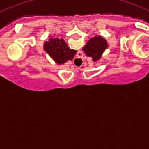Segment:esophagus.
Wrapping results in <instances>:
<instances>
[{"label":"esophagus","instance_id":"34e87169","mask_svg":"<svg viewBox=\"0 0 149 149\" xmlns=\"http://www.w3.org/2000/svg\"><path fill=\"white\" fill-rule=\"evenodd\" d=\"M79 53H81V55H80V56H77V57L76 58L75 60V62L77 63V64H82L83 63H84V60H83V56H84V54H83L82 52H79Z\"/></svg>","mask_w":149,"mask_h":149}]
</instances>
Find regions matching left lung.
I'll use <instances>...</instances> for the list:
<instances>
[{"label":"left lung","mask_w":149,"mask_h":149,"mask_svg":"<svg viewBox=\"0 0 149 149\" xmlns=\"http://www.w3.org/2000/svg\"><path fill=\"white\" fill-rule=\"evenodd\" d=\"M107 42L101 36H95L92 38L85 45L83 51L87 56L93 58V61H97L101 58V54L107 48Z\"/></svg>","instance_id":"8db88e82"}]
</instances>
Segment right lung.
Masks as SVG:
<instances>
[{
  "label": "right lung",
  "instance_id": "right-lung-1",
  "mask_svg": "<svg viewBox=\"0 0 149 149\" xmlns=\"http://www.w3.org/2000/svg\"><path fill=\"white\" fill-rule=\"evenodd\" d=\"M45 51L59 65L64 64L68 60H72L77 51L70 49L63 39L51 38L44 44Z\"/></svg>",
  "mask_w": 149,
  "mask_h": 149
}]
</instances>
